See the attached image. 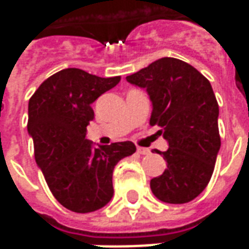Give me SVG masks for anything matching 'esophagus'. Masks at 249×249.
<instances>
[{
  "label": "esophagus",
  "mask_w": 249,
  "mask_h": 249,
  "mask_svg": "<svg viewBox=\"0 0 249 249\" xmlns=\"http://www.w3.org/2000/svg\"><path fill=\"white\" fill-rule=\"evenodd\" d=\"M137 152H139L140 155H149V153H151V151H149L148 148H141V146L137 148Z\"/></svg>",
  "instance_id": "1"
}]
</instances>
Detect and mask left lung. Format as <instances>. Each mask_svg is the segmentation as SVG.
I'll list each match as a JSON object with an SVG mask.
<instances>
[{
	"instance_id": "1",
	"label": "left lung",
	"mask_w": 249,
	"mask_h": 249,
	"mask_svg": "<svg viewBox=\"0 0 249 249\" xmlns=\"http://www.w3.org/2000/svg\"><path fill=\"white\" fill-rule=\"evenodd\" d=\"M145 88L152 101L149 124L159 125L168 141L162 175L151 180L159 200L184 204L208 185L219 153V105L211 82L187 62L164 57L126 77Z\"/></svg>"
}]
</instances>
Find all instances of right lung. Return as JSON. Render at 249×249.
<instances>
[{
    "instance_id": "right-lung-1",
    "label": "right lung",
    "mask_w": 249,
    "mask_h": 249,
    "mask_svg": "<svg viewBox=\"0 0 249 249\" xmlns=\"http://www.w3.org/2000/svg\"><path fill=\"white\" fill-rule=\"evenodd\" d=\"M120 80L68 68L46 78L29 100L28 132L36 162L57 201L77 213L97 211L110 201L116 164L136 152L132 141L93 148L85 139L94 119L92 104Z\"/></svg>"
}]
</instances>
